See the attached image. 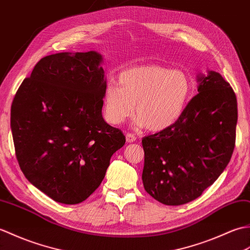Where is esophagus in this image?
Returning <instances> with one entry per match:
<instances>
[{
	"label": "esophagus",
	"mask_w": 250,
	"mask_h": 250,
	"mask_svg": "<svg viewBox=\"0 0 250 250\" xmlns=\"http://www.w3.org/2000/svg\"><path fill=\"white\" fill-rule=\"evenodd\" d=\"M136 140H137V137L134 134H130V132H128V134L126 135V141L127 142L132 143V142H135Z\"/></svg>",
	"instance_id": "34e87169"
}]
</instances>
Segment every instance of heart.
Here are the masks:
<instances>
[{"label":"heart","mask_w":250,"mask_h":250,"mask_svg":"<svg viewBox=\"0 0 250 250\" xmlns=\"http://www.w3.org/2000/svg\"><path fill=\"white\" fill-rule=\"evenodd\" d=\"M119 85L109 83L104 91V112L107 121L120 125L136 109L139 123L153 131L176 123L184 113L192 92L191 79L185 71L159 65L139 66L123 71L119 76Z\"/></svg>","instance_id":"heart-1"}]
</instances>
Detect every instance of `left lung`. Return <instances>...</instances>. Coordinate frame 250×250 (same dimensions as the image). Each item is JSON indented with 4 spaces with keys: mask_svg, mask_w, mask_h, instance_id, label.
Returning <instances> with one entry per match:
<instances>
[{
    "mask_svg": "<svg viewBox=\"0 0 250 250\" xmlns=\"http://www.w3.org/2000/svg\"><path fill=\"white\" fill-rule=\"evenodd\" d=\"M179 121L142 139L144 189L166 205L195 200L223 173L235 146L237 102L229 82L209 71Z\"/></svg>",
    "mask_w": 250,
    "mask_h": 250,
    "instance_id": "8db88e82",
    "label": "left lung"
}]
</instances>
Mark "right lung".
Segmentation results:
<instances>
[{
  "instance_id": "obj_1",
  "label": "right lung",
  "mask_w": 250,
  "mask_h": 250,
  "mask_svg": "<svg viewBox=\"0 0 250 250\" xmlns=\"http://www.w3.org/2000/svg\"><path fill=\"white\" fill-rule=\"evenodd\" d=\"M101 62L94 51L48 55L14 97L10 127L20 169L60 203L90 197L126 141L123 131L103 119L107 84Z\"/></svg>"
}]
</instances>
